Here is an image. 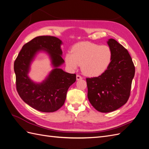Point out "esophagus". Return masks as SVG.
Segmentation results:
<instances>
[{
	"mask_svg": "<svg viewBox=\"0 0 149 149\" xmlns=\"http://www.w3.org/2000/svg\"><path fill=\"white\" fill-rule=\"evenodd\" d=\"M76 78H77V80H81V79H83L80 75H77Z\"/></svg>",
	"mask_w": 149,
	"mask_h": 149,
	"instance_id": "obj_1",
	"label": "esophagus"
}]
</instances>
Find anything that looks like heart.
Listing matches in <instances>:
<instances>
[{
  "mask_svg": "<svg viewBox=\"0 0 149 149\" xmlns=\"http://www.w3.org/2000/svg\"><path fill=\"white\" fill-rule=\"evenodd\" d=\"M111 59V51L106 45L90 42L76 44L71 53L65 56V63L69 68L75 69L81 65V71L87 76L97 77L102 74Z\"/></svg>",
  "mask_w": 149,
  "mask_h": 149,
  "instance_id": "obj_1",
  "label": "heart"
}]
</instances>
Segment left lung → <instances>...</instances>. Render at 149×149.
I'll list each match as a JSON object with an SVG mask.
<instances>
[{
  "mask_svg": "<svg viewBox=\"0 0 149 149\" xmlns=\"http://www.w3.org/2000/svg\"><path fill=\"white\" fill-rule=\"evenodd\" d=\"M108 45L111 61L107 69L97 77L86 79L89 102L102 113L113 111L127 103L135 74V67L125 47L114 39H109Z\"/></svg>",
  "mask_w": 149,
  "mask_h": 149,
  "instance_id": "8db88e82",
  "label": "left lung"
}]
</instances>
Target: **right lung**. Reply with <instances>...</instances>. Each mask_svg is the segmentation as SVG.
<instances>
[{
	"instance_id": "obj_1",
	"label": "right lung",
	"mask_w": 149,
	"mask_h": 149,
	"mask_svg": "<svg viewBox=\"0 0 149 149\" xmlns=\"http://www.w3.org/2000/svg\"><path fill=\"white\" fill-rule=\"evenodd\" d=\"M61 44L62 41L54 36H37L23 45L14 62L19 96L31 107L41 112H54L62 107L69 87L76 80L75 74L58 68L64 62L61 56ZM40 50L49 52L55 69L42 83L35 84L28 77L27 73L33 57Z\"/></svg>"
}]
</instances>
